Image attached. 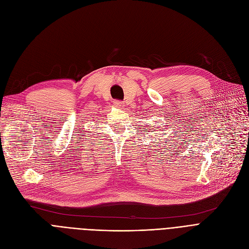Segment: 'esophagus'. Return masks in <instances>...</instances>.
Listing matches in <instances>:
<instances>
[{"instance_id": "1", "label": "esophagus", "mask_w": 249, "mask_h": 249, "mask_svg": "<svg viewBox=\"0 0 249 249\" xmlns=\"http://www.w3.org/2000/svg\"><path fill=\"white\" fill-rule=\"evenodd\" d=\"M123 103L121 102V101H118V100H116V101H114V105L116 107H122L123 105H122Z\"/></svg>"}]
</instances>
